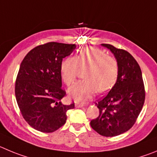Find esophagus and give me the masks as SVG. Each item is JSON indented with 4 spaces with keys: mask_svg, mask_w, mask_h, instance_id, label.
Masks as SVG:
<instances>
[{
    "mask_svg": "<svg viewBox=\"0 0 157 157\" xmlns=\"http://www.w3.org/2000/svg\"><path fill=\"white\" fill-rule=\"evenodd\" d=\"M84 106H85V104H82V103H77L76 104V107H77V108H82Z\"/></svg>",
    "mask_w": 157,
    "mask_h": 157,
    "instance_id": "34e87169",
    "label": "esophagus"
}]
</instances>
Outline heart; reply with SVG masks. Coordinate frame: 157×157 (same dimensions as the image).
Returning a JSON list of instances; mask_svg holds the SVG:
<instances>
[{"label":"heart","instance_id":"obj_1","mask_svg":"<svg viewBox=\"0 0 157 157\" xmlns=\"http://www.w3.org/2000/svg\"><path fill=\"white\" fill-rule=\"evenodd\" d=\"M79 70H84L83 81L69 89L70 97L77 101L89 99L97 91H108L115 84L118 75V63L113 56L105 55L96 48H84L74 58L67 57L62 62L60 73L66 85L75 82Z\"/></svg>","mask_w":157,"mask_h":157}]
</instances>
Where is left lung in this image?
<instances>
[{
  "label": "left lung",
  "mask_w": 157,
  "mask_h": 157,
  "mask_svg": "<svg viewBox=\"0 0 157 157\" xmlns=\"http://www.w3.org/2000/svg\"><path fill=\"white\" fill-rule=\"evenodd\" d=\"M111 51L118 63L116 84L96 103L99 115L90 123L99 135L113 137L132 128L142 111L145 92L140 66L127 51L101 44Z\"/></svg>",
  "instance_id": "8db88e82"
}]
</instances>
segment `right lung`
Segmentation results:
<instances>
[{
  "mask_svg": "<svg viewBox=\"0 0 157 157\" xmlns=\"http://www.w3.org/2000/svg\"><path fill=\"white\" fill-rule=\"evenodd\" d=\"M76 44L49 42L28 52L19 67L15 81V98L25 121L35 130L54 132L66 124V113L74 103L64 105L62 98L60 66Z\"/></svg>",
  "mask_w": 157,
  "mask_h": 157,
  "instance_id": "1",
  "label": "right lung"
}]
</instances>
